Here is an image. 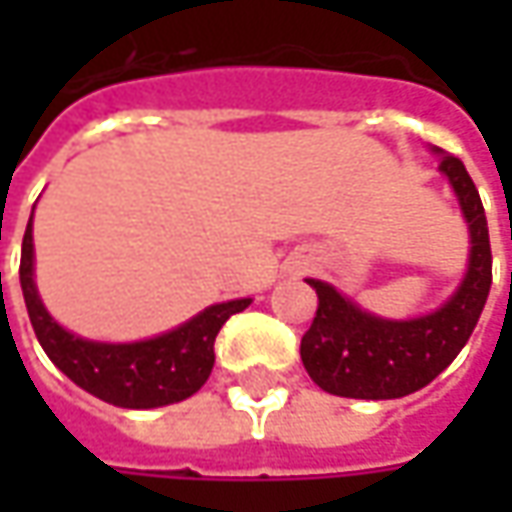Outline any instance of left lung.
Masks as SVG:
<instances>
[{"label": "left lung", "mask_w": 512, "mask_h": 512, "mask_svg": "<svg viewBox=\"0 0 512 512\" xmlns=\"http://www.w3.org/2000/svg\"><path fill=\"white\" fill-rule=\"evenodd\" d=\"M442 159L439 170L453 187L462 207L470 256L467 273L456 293L416 319H384L367 313L353 299L319 279H307L316 290V319L302 336V364L322 390L344 399H402L422 390L459 356L482 316L493 256L482 199L462 159L433 148Z\"/></svg>", "instance_id": "left-lung-1"}]
</instances>
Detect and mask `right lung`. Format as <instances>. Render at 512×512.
<instances>
[{
    "instance_id": "obj_1",
    "label": "right lung",
    "mask_w": 512,
    "mask_h": 512,
    "mask_svg": "<svg viewBox=\"0 0 512 512\" xmlns=\"http://www.w3.org/2000/svg\"><path fill=\"white\" fill-rule=\"evenodd\" d=\"M19 285L33 333L50 362L90 396L128 410L165 407L193 396L213 370V342L222 325L250 305V299L210 305L187 319L185 325L142 342L113 344L82 339L59 325L39 299L33 279V213L22 239Z\"/></svg>"
}]
</instances>
